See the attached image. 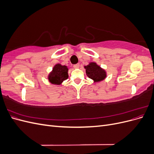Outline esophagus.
Masks as SVG:
<instances>
[{"instance_id":"1","label":"esophagus","mask_w":154,"mask_h":154,"mask_svg":"<svg viewBox=\"0 0 154 154\" xmlns=\"http://www.w3.org/2000/svg\"><path fill=\"white\" fill-rule=\"evenodd\" d=\"M73 67H74V69H78V68H79V67H80V64H79V63L74 64V66H73Z\"/></svg>"}]
</instances>
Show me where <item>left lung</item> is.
<instances>
[{
    "mask_svg": "<svg viewBox=\"0 0 154 154\" xmlns=\"http://www.w3.org/2000/svg\"><path fill=\"white\" fill-rule=\"evenodd\" d=\"M86 69V74L88 78H90L95 82H98L103 80L106 77V72L103 69L97 66L96 63L92 62L88 66L84 67Z\"/></svg>",
    "mask_w": 154,
    "mask_h": 154,
    "instance_id": "1",
    "label": "left lung"
}]
</instances>
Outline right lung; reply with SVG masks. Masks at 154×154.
<instances>
[{
	"label": "right lung",
	"mask_w": 154,
	"mask_h": 154,
	"mask_svg": "<svg viewBox=\"0 0 154 154\" xmlns=\"http://www.w3.org/2000/svg\"><path fill=\"white\" fill-rule=\"evenodd\" d=\"M68 68L66 66L57 64L53 69V71L49 75V82L55 85H60L62 82L68 78Z\"/></svg>",
	"instance_id": "add662e5"
}]
</instances>
